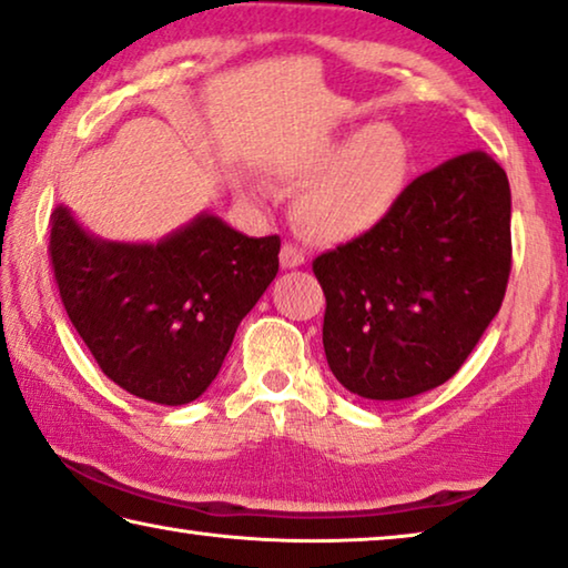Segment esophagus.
Returning a JSON list of instances; mask_svg holds the SVG:
<instances>
[{
  "instance_id": "1",
  "label": "esophagus",
  "mask_w": 568,
  "mask_h": 568,
  "mask_svg": "<svg viewBox=\"0 0 568 568\" xmlns=\"http://www.w3.org/2000/svg\"><path fill=\"white\" fill-rule=\"evenodd\" d=\"M303 263H305V255H303V252H298V250H295L293 245H283V250H281V265H283L285 270L301 267Z\"/></svg>"
}]
</instances>
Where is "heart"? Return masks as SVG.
I'll return each instance as SVG.
<instances>
[{"instance_id": "heart-1", "label": "heart", "mask_w": 568, "mask_h": 568, "mask_svg": "<svg viewBox=\"0 0 568 568\" xmlns=\"http://www.w3.org/2000/svg\"><path fill=\"white\" fill-rule=\"evenodd\" d=\"M267 171L277 186L301 189L293 217L305 235L338 245L372 235L397 212L412 182V146L397 125L368 123L287 143ZM245 194L265 196L257 186Z\"/></svg>"}]
</instances>
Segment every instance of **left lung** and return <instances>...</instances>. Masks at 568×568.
<instances>
[{"instance_id":"left-lung-1","label":"left lung","mask_w":568,"mask_h":568,"mask_svg":"<svg viewBox=\"0 0 568 568\" xmlns=\"http://www.w3.org/2000/svg\"><path fill=\"white\" fill-rule=\"evenodd\" d=\"M323 348L351 394L399 402L445 384L500 311L510 275V186L485 151L409 184L372 235L313 263Z\"/></svg>"}]
</instances>
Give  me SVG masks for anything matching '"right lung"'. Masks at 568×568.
Segmentation results:
<instances>
[{
    "label": "right lung",
    "instance_id": "right-lung-1",
    "mask_svg": "<svg viewBox=\"0 0 568 568\" xmlns=\"http://www.w3.org/2000/svg\"><path fill=\"white\" fill-rule=\"evenodd\" d=\"M60 298L108 379L182 407L220 374L240 321L277 275L281 237L200 212L156 242L103 240L65 204L50 217Z\"/></svg>",
    "mask_w": 568,
    "mask_h": 568
}]
</instances>
